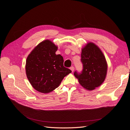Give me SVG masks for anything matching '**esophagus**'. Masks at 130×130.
<instances>
[{"mask_svg": "<svg viewBox=\"0 0 130 130\" xmlns=\"http://www.w3.org/2000/svg\"><path fill=\"white\" fill-rule=\"evenodd\" d=\"M70 69V70H71V71H72V72H73V71H74L75 68H74V67H71Z\"/></svg>", "mask_w": 130, "mask_h": 130, "instance_id": "34e87169", "label": "esophagus"}]
</instances>
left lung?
<instances>
[{
    "instance_id": "obj_1",
    "label": "left lung",
    "mask_w": 130,
    "mask_h": 130,
    "mask_svg": "<svg viewBox=\"0 0 130 130\" xmlns=\"http://www.w3.org/2000/svg\"><path fill=\"white\" fill-rule=\"evenodd\" d=\"M81 62L82 71H75L74 75L85 89L93 90L105 79L107 71L105 57L96 45L89 43L82 50Z\"/></svg>"
}]
</instances>
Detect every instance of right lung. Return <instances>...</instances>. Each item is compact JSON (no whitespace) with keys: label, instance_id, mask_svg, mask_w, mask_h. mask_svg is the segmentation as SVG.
I'll list each match as a JSON object with an SVG mask.
<instances>
[{"label":"right lung","instance_id":"1","mask_svg":"<svg viewBox=\"0 0 130 130\" xmlns=\"http://www.w3.org/2000/svg\"><path fill=\"white\" fill-rule=\"evenodd\" d=\"M58 47L49 40L39 44L26 61V74L34 89L43 93L54 90L71 70L63 66V58L56 55Z\"/></svg>","mask_w":130,"mask_h":130}]
</instances>
